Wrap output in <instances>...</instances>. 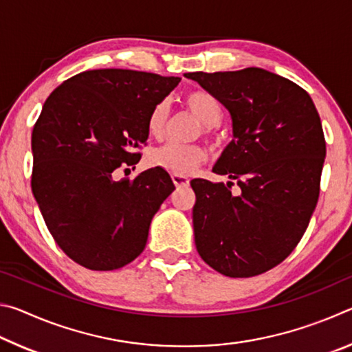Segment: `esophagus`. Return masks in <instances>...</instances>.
<instances>
[{
    "label": "esophagus",
    "mask_w": 352,
    "mask_h": 352,
    "mask_svg": "<svg viewBox=\"0 0 352 352\" xmlns=\"http://www.w3.org/2000/svg\"><path fill=\"white\" fill-rule=\"evenodd\" d=\"M172 182H174V184L177 188H182V186H188L189 184V178L184 177V175H177L174 174L172 175Z\"/></svg>",
    "instance_id": "esophagus-1"
}]
</instances>
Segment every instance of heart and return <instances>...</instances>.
<instances>
[{"instance_id": "1", "label": "heart", "mask_w": 352, "mask_h": 352, "mask_svg": "<svg viewBox=\"0 0 352 352\" xmlns=\"http://www.w3.org/2000/svg\"><path fill=\"white\" fill-rule=\"evenodd\" d=\"M183 104L188 111L197 119L204 132L210 133L212 127L220 124L222 107L212 94L206 91H190L183 98ZM168 122V107L160 104L148 116L147 130L153 138H160L164 133ZM206 158V152L200 146L189 144H166L158 147L151 155V162L157 168H162L170 174L188 175Z\"/></svg>"}]
</instances>
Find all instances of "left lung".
I'll return each instance as SVG.
<instances>
[{
  "label": "left lung",
  "instance_id": "obj_1",
  "mask_svg": "<svg viewBox=\"0 0 352 352\" xmlns=\"http://www.w3.org/2000/svg\"><path fill=\"white\" fill-rule=\"evenodd\" d=\"M184 77L228 110L233 140L212 172L239 186L190 182L195 247L225 276L261 275L294 252L317 206L326 157L318 111L301 87L262 68Z\"/></svg>",
  "mask_w": 352,
  "mask_h": 352
}]
</instances>
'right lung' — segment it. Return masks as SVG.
Segmentation results:
<instances>
[{"mask_svg": "<svg viewBox=\"0 0 352 352\" xmlns=\"http://www.w3.org/2000/svg\"><path fill=\"white\" fill-rule=\"evenodd\" d=\"M178 77L133 69H90L50 94L32 130V194L57 245L90 270L121 269L146 247L148 226L175 189L152 168L115 180L148 138L155 107Z\"/></svg>", "mask_w": 352, "mask_h": 352, "instance_id": "add662e5", "label": "right lung"}]
</instances>
